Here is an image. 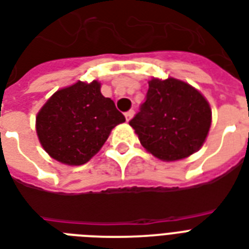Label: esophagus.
I'll return each instance as SVG.
<instances>
[{"label":"esophagus","mask_w":249,"mask_h":249,"mask_svg":"<svg viewBox=\"0 0 249 249\" xmlns=\"http://www.w3.org/2000/svg\"><path fill=\"white\" fill-rule=\"evenodd\" d=\"M134 114H135V111L132 110V109L127 111L126 114H124V115H126V121H127V122H128V121H130V119L132 118V117H134Z\"/></svg>","instance_id":"34e87169"}]
</instances>
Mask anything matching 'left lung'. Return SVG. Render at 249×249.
Here are the masks:
<instances>
[{
	"label": "left lung",
	"instance_id": "8db88e82",
	"mask_svg": "<svg viewBox=\"0 0 249 249\" xmlns=\"http://www.w3.org/2000/svg\"><path fill=\"white\" fill-rule=\"evenodd\" d=\"M145 101L130 121L146 151L163 161L186 159L205 142L212 110L203 94L174 78L152 79Z\"/></svg>",
	"mask_w": 249,
	"mask_h": 249
}]
</instances>
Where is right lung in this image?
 I'll use <instances>...</instances> for the list:
<instances>
[{
	"label": "right lung",
	"instance_id": "add662e5",
	"mask_svg": "<svg viewBox=\"0 0 249 249\" xmlns=\"http://www.w3.org/2000/svg\"><path fill=\"white\" fill-rule=\"evenodd\" d=\"M101 84L78 82L57 90L36 117V132L52 159L83 165L97 153L117 124L126 121Z\"/></svg>",
	"mask_w": 249,
	"mask_h": 249
}]
</instances>
